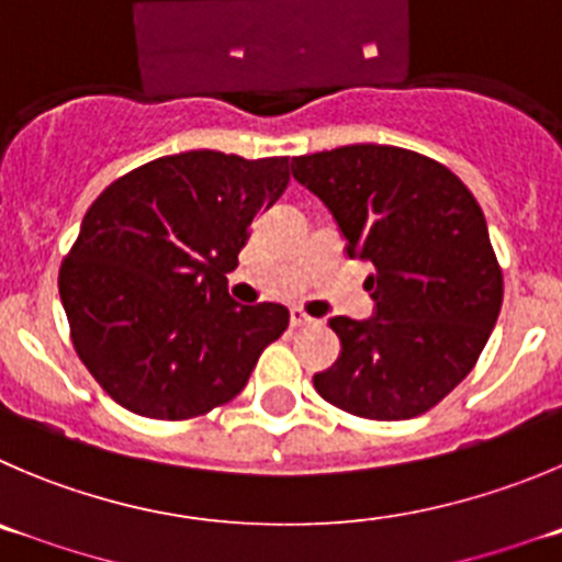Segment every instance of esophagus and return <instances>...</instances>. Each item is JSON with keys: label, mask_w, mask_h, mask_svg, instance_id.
<instances>
[{"label": "esophagus", "mask_w": 562, "mask_h": 562, "mask_svg": "<svg viewBox=\"0 0 562 562\" xmlns=\"http://www.w3.org/2000/svg\"><path fill=\"white\" fill-rule=\"evenodd\" d=\"M313 324H316V318L307 316L302 307H293L291 311V327L293 329H305V327H313Z\"/></svg>", "instance_id": "obj_1"}]
</instances>
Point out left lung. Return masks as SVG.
<instances>
[{
    "label": "left lung",
    "mask_w": 562,
    "mask_h": 562,
    "mask_svg": "<svg viewBox=\"0 0 562 562\" xmlns=\"http://www.w3.org/2000/svg\"><path fill=\"white\" fill-rule=\"evenodd\" d=\"M291 171L329 207L346 255L374 266V318L329 322L340 358L313 376L318 396L371 422L422 416L474 369L499 318L505 280L482 207L443 162L402 146L316 151Z\"/></svg>",
    "instance_id": "obj_1"
}]
</instances>
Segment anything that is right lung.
Masks as SVG:
<instances>
[{"mask_svg":"<svg viewBox=\"0 0 562 562\" xmlns=\"http://www.w3.org/2000/svg\"><path fill=\"white\" fill-rule=\"evenodd\" d=\"M288 180V157L193 149L127 171L88 207L57 288L75 352L119 405L186 422L244 391L291 316L238 305L224 274Z\"/></svg>","mask_w":562,"mask_h":562,"instance_id":"1","label":"right lung"}]
</instances>
